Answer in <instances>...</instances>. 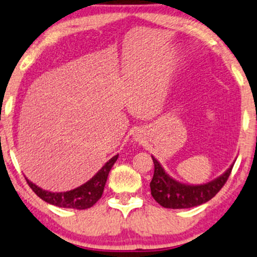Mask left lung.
Instances as JSON below:
<instances>
[{
  "mask_svg": "<svg viewBox=\"0 0 257 257\" xmlns=\"http://www.w3.org/2000/svg\"><path fill=\"white\" fill-rule=\"evenodd\" d=\"M154 175L151 181V192L155 200L166 209H188L201 205L213 198L228 180L233 164L222 175L206 184L188 185L173 179L154 157Z\"/></svg>",
  "mask_w": 257,
  "mask_h": 257,
  "instance_id": "1",
  "label": "left lung"
}]
</instances>
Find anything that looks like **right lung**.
Returning a JSON list of instances; mask_svg holds the SVG:
<instances>
[{
    "label": "right lung",
    "instance_id": "right-lung-1",
    "mask_svg": "<svg viewBox=\"0 0 257 257\" xmlns=\"http://www.w3.org/2000/svg\"><path fill=\"white\" fill-rule=\"evenodd\" d=\"M117 158L118 154L112 157L108 162H105L104 166L82 186L73 188L71 191H66V192H51V191L42 190L41 187L37 186L27 178H26V180H27L29 187L34 191V193L48 204L65 207V209L85 210L95 205L99 200V198L102 197L109 172L117 160Z\"/></svg>",
    "mask_w": 257,
    "mask_h": 257
}]
</instances>
